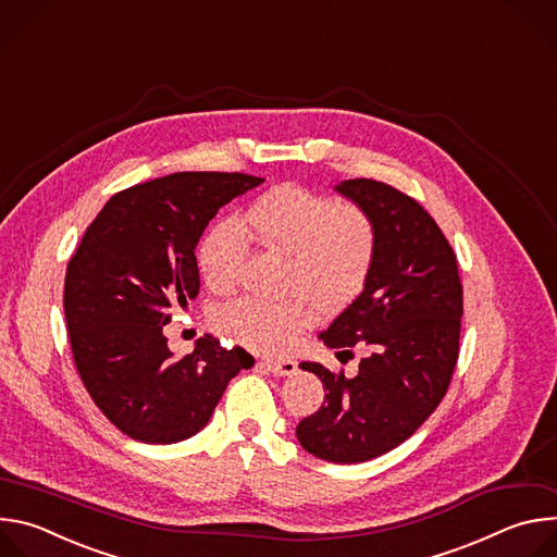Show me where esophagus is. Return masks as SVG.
Wrapping results in <instances>:
<instances>
[{"label":"esophagus","mask_w":557,"mask_h":557,"mask_svg":"<svg viewBox=\"0 0 557 557\" xmlns=\"http://www.w3.org/2000/svg\"><path fill=\"white\" fill-rule=\"evenodd\" d=\"M264 366L269 368V372H273L275 376H290L297 370V363L293 359H271L264 361Z\"/></svg>","instance_id":"esophagus-1"}]
</instances>
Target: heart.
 <instances>
[{
    "mask_svg": "<svg viewBox=\"0 0 557 557\" xmlns=\"http://www.w3.org/2000/svg\"><path fill=\"white\" fill-rule=\"evenodd\" d=\"M245 222L267 247L290 256L288 286L310 293L324 308L352 297L370 271L374 231L359 207L284 185L258 198ZM247 253L249 235L240 222L224 218L213 224L198 247V267L207 286L231 288ZM312 317L314 304L306 295L286 299L245 295L220 304L213 310V324L256 350L286 352Z\"/></svg>",
    "mask_w": 557,
    "mask_h": 557,
    "instance_id": "1",
    "label": "heart"
}]
</instances>
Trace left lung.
I'll list each match as a JSON object with an SVG mask.
<instances>
[{"mask_svg": "<svg viewBox=\"0 0 557 557\" xmlns=\"http://www.w3.org/2000/svg\"><path fill=\"white\" fill-rule=\"evenodd\" d=\"M335 191L368 215L374 256L363 290L320 339L337 357L359 344L370 355L352 379L299 363L326 396L295 434L308 454L348 465L401 445L441 404L458 359L462 286L449 243L414 198L370 178Z\"/></svg>", "mask_w": 557, "mask_h": 557, "instance_id": "obj_1", "label": "left lung"}]
</instances>
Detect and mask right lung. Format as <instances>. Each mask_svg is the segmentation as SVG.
I'll use <instances>...</instances> for the list:
<instances>
[{"mask_svg":"<svg viewBox=\"0 0 557 557\" xmlns=\"http://www.w3.org/2000/svg\"><path fill=\"white\" fill-rule=\"evenodd\" d=\"M264 178L178 172L114 194L65 271L63 312L74 363L123 434L172 445L198 434L228 381L253 357L205 335L174 357L163 329L200 290L196 247L220 207Z\"/></svg>","mask_w":557,"mask_h":557,"instance_id":"1","label":"right lung"}]
</instances>
